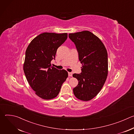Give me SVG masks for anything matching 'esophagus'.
I'll use <instances>...</instances> for the list:
<instances>
[{"mask_svg":"<svg viewBox=\"0 0 134 134\" xmlns=\"http://www.w3.org/2000/svg\"><path fill=\"white\" fill-rule=\"evenodd\" d=\"M68 76H70V77H71L72 76V73L71 72H68Z\"/></svg>","mask_w":134,"mask_h":134,"instance_id":"esophagus-1","label":"esophagus"}]
</instances>
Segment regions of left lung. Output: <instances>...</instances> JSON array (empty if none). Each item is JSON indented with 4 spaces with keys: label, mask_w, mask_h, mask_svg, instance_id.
<instances>
[{
    "label": "left lung",
    "mask_w": 134,
    "mask_h": 134,
    "mask_svg": "<svg viewBox=\"0 0 134 134\" xmlns=\"http://www.w3.org/2000/svg\"><path fill=\"white\" fill-rule=\"evenodd\" d=\"M82 64V72L74 74L79 84L73 88L75 96L87 101L96 97L107 80L108 60L107 49L99 38L88 31L70 33Z\"/></svg>",
    "instance_id": "1"
}]
</instances>
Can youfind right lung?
I'll list each match as a JSON object with an SVG mask.
<instances>
[{"label": "right lung", "instance_id": "right-lung-1", "mask_svg": "<svg viewBox=\"0 0 134 134\" xmlns=\"http://www.w3.org/2000/svg\"><path fill=\"white\" fill-rule=\"evenodd\" d=\"M67 36L66 33H43L33 39L26 49L24 72L30 86L41 99L55 98L68 77L66 70L57 69L51 64L57 49Z\"/></svg>", "mask_w": 134, "mask_h": 134}]
</instances>
